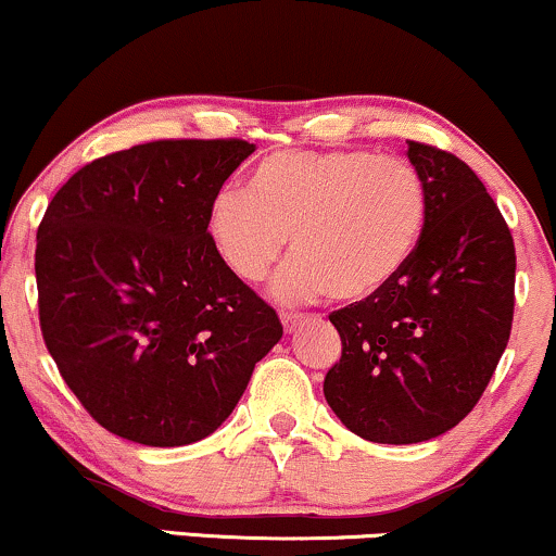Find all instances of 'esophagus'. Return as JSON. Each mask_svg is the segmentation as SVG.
Here are the masks:
<instances>
[{
  "label": "esophagus",
  "mask_w": 556,
  "mask_h": 556,
  "mask_svg": "<svg viewBox=\"0 0 556 556\" xmlns=\"http://www.w3.org/2000/svg\"><path fill=\"white\" fill-rule=\"evenodd\" d=\"M280 323H283L286 332H293L304 323V315H299V312H283V315H280Z\"/></svg>",
  "instance_id": "34e87169"
}]
</instances>
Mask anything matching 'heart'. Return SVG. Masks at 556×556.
<instances>
[{
  "label": "heart",
  "instance_id": "heart-1",
  "mask_svg": "<svg viewBox=\"0 0 556 556\" xmlns=\"http://www.w3.org/2000/svg\"><path fill=\"white\" fill-rule=\"evenodd\" d=\"M429 192L419 168L375 150H283L252 168L247 189H220L205 228L241 283L270 276L283 302H364L388 289L419 250Z\"/></svg>",
  "mask_w": 556,
  "mask_h": 556
}]
</instances>
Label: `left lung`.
Listing matches in <instances>:
<instances>
[{"mask_svg": "<svg viewBox=\"0 0 556 556\" xmlns=\"http://www.w3.org/2000/svg\"><path fill=\"white\" fill-rule=\"evenodd\" d=\"M429 192L419 250L388 289L332 312L341 362L325 401L351 432L414 445L466 419L507 349L515 244L497 202L447 150L408 140Z\"/></svg>", "mask_w": 556, "mask_h": 556, "instance_id": "obj_1", "label": "left lung"}]
</instances>
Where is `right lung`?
I'll return each mask as SVG.
<instances>
[{"label": "right lung", "mask_w": 556, "mask_h": 556, "mask_svg": "<svg viewBox=\"0 0 556 556\" xmlns=\"http://www.w3.org/2000/svg\"><path fill=\"white\" fill-rule=\"evenodd\" d=\"M252 153L244 140L146 142L83 166L46 207V349L111 434L150 447L213 434L283 336L205 228L213 194Z\"/></svg>", "instance_id": "right-lung-1"}]
</instances>
